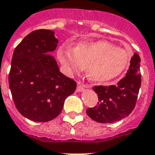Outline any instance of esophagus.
<instances>
[{"label":"esophagus","mask_w":155,"mask_h":155,"mask_svg":"<svg viewBox=\"0 0 155 155\" xmlns=\"http://www.w3.org/2000/svg\"><path fill=\"white\" fill-rule=\"evenodd\" d=\"M90 87H91V85H89V84H81V82H78L76 91H77V92H82L84 90V89H85V88H90Z\"/></svg>","instance_id":"obj_1"}]
</instances>
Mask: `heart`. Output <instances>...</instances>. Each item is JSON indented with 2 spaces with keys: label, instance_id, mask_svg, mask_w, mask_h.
<instances>
[{
  "label": "heart",
  "instance_id": "obj_1",
  "mask_svg": "<svg viewBox=\"0 0 155 155\" xmlns=\"http://www.w3.org/2000/svg\"><path fill=\"white\" fill-rule=\"evenodd\" d=\"M57 58L68 74L86 73L94 82L103 83L118 77L130 64L128 50L106 40L82 41L75 48L63 44L57 49Z\"/></svg>",
  "mask_w": 155,
  "mask_h": 155
}]
</instances>
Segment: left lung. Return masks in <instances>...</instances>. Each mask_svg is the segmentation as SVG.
I'll use <instances>...</instances> for the list:
<instances>
[{
  "label": "left lung",
  "mask_w": 155,
  "mask_h": 155,
  "mask_svg": "<svg viewBox=\"0 0 155 155\" xmlns=\"http://www.w3.org/2000/svg\"><path fill=\"white\" fill-rule=\"evenodd\" d=\"M140 66V58L135 52L126 76L116 85L94 87L99 102L87 109V115L100 123H113L127 117L135 108L141 84Z\"/></svg>",
  "instance_id": "8db88e82"
}]
</instances>
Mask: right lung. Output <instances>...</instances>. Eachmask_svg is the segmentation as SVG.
<instances>
[{"mask_svg":"<svg viewBox=\"0 0 155 155\" xmlns=\"http://www.w3.org/2000/svg\"><path fill=\"white\" fill-rule=\"evenodd\" d=\"M54 31L31 32L14 51L9 85L15 105L31 121L46 122L57 117L76 82L60 72L55 58L58 39Z\"/></svg>","mask_w":155,"mask_h":155,"instance_id":"obj_1","label":"right lung"}]
</instances>
